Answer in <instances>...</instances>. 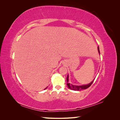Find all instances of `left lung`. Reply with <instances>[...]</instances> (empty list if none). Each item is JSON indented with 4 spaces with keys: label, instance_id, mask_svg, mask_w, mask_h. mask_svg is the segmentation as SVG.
I'll use <instances>...</instances> for the list:
<instances>
[{
    "label": "left lung",
    "instance_id": "1",
    "mask_svg": "<svg viewBox=\"0 0 120 120\" xmlns=\"http://www.w3.org/2000/svg\"><path fill=\"white\" fill-rule=\"evenodd\" d=\"M98 51L99 54H100V52H99V47H98ZM95 79H94V80L91 82L90 83L88 84V85H82V86H75V85H73L72 84H71L70 83L68 82V75L67 78V85L68 86V87L69 89H70L71 90H73L74 91H80L82 90H84V89H86L88 88L89 87H90L91 85L92 84L93 82V81Z\"/></svg>",
    "mask_w": 120,
    "mask_h": 120
}]
</instances>
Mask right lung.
<instances>
[{
  "instance_id": "add662e5",
  "label": "right lung",
  "mask_w": 120,
  "mask_h": 120,
  "mask_svg": "<svg viewBox=\"0 0 120 120\" xmlns=\"http://www.w3.org/2000/svg\"><path fill=\"white\" fill-rule=\"evenodd\" d=\"M46 88H47V87H46V88H45V89H46Z\"/></svg>"
}]
</instances>
